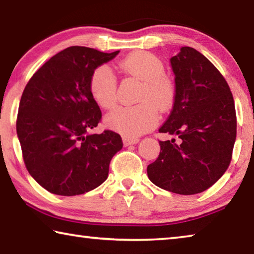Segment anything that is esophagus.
<instances>
[{
	"label": "esophagus",
	"instance_id": "esophagus-1",
	"mask_svg": "<svg viewBox=\"0 0 254 254\" xmlns=\"http://www.w3.org/2000/svg\"><path fill=\"white\" fill-rule=\"evenodd\" d=\"M139 139H136V137H133V139H128V137H123V144L127 147V145H131V144H136L139 143Z\"/></svg>",
	"mask_w": 254,
	"mask_h": 254
}]
</instances>
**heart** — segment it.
I'll list each match as a JSON object with an SVG mask.
<instances>
[{"instance_id":"obj_1","label":"heart","mask_w":254,"mask_h":254,"mask_svg":"<svg viewBox=\"0 0 254 254\" xmlns=\"http://www.w3.org/2000/svg\"><path fill=\"white\" fill-rule=\"evenodd\" d=\"M118 70L142 81L137 101L140 104L118 107L106 115V123L127 137H136L152 128L158 122V111H168L174 103L175 87L165 75V66L157 56L147 51H134L120 60ZM96 104L110 110L117 104V78L107 66L96 68L89 81Z\"/></svg>"}]
</instances>
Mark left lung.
<instances>
[{
	"label": "left lung",
	"instance_id": "obj_1",
	"mask_svg": "<svg viewBox=\"0 0 254 254\" xmlns=\"http://www.w3.org/2000/svg\"><path fill=\"white\" fill-rule=\"evenodd\" d=\"M170 65L175 102L159 132L160 154L147 168L156 186L180 195L208 189L229 167L236 139L234 100L224 77L199 51L183 47Z\"/></svg>",
	"mask_w": 254,
	"mask_h": 254
}]
</instances>
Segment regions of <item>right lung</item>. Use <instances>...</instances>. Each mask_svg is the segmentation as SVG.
Segmentation results:
<instances>
[{
  "label": "right lung",
  "mask_w": 254,
  "mask_h": 254,
  "mask_svg": "<svg viewBox=\"0 0 254 254\" xmlns=\"http://www.w3.org/2000/svg\"><path fill=\"white\" fill-rule=\"evenodd\" d=\"M119 53L69 47L51 57L25 86L16 133L29 174L53 194L75 196L100 186L123 147L113 131L89 133L102 118L89 89L92 74Z\"/></svg>",
  "instance_id": "obj_1"
}]
</instances>
